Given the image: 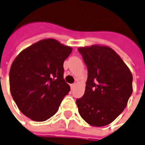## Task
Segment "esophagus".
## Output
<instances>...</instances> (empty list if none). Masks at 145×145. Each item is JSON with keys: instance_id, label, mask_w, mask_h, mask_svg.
<instances>
[{"instance_id": "esophagus-1", "label": "esophagus", "mask_w": 145, "mask_h": 145, "mask_svg": "<svg viewBox=\"0 0 145 145\" xmlns=\"http://www.w3.org/2000/svg\"><path fill=\"white\" fill-rule=\"evenodd\" d=\"M75 86H76V84H71V89H74V87H75Z\"/></svg>"}]
</instances>
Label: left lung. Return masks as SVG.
<instances>
[{"label": "left lung", "instance_id": "1", "mask_svg": "<svg viewBox=\"0 0 145 145\" xmlns=\"http://www.w3.org/2000/svg\"><path fill=\"white\" fill-rule=\"evenodd\" d=\"M88 69L84 96L76 100L80 115L91 126L110 124L127 105L133 93V75L120 56L110 47H80Z\"/></svg>", "mask_w": 145, "mask_h": 145}]
</instances>
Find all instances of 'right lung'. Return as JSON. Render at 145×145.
I'll return each instance as SVG.
<instances>
[{"instance_id": "obj_1", "label": "right lung", "mask_w": 145, "mask_h": 145, "mask_svg": "<svg viewBox=\"0 0 145 145\" xmlns=\"http://www.w3.org/2000/svg\"><path fill=\"white\" fill-rule=\"evenodd\" d=\"M72 48L55 39H44L22 50L10 71L12 99L23 114L45 121L59 110L70 91L63 78V63Z\"/></svg>"}]
</instances>
